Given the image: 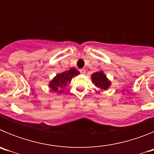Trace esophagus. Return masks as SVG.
<instances>
[{
	"instance_id": "esophagus-1",
	"label": "esophagus",
	"mask_w": 154,
	"mask_h": 154,
	"mask_svg": "<svg viewBox=\"0 0 154 154\" xmlns=\"http://www.w3.org/2000/svg\"><path fill=\"white\" fill-rule=\"evenodd\" d=\"M80 72H81L82 74H85V70L84 69H80Z\"/></svg>"
}]
</instances>
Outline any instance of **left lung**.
Wrapping results in <instances>:
<instances>
[{
  "label": "left lung",
  "instance_id": "8db88e82",
  "mask_svg": "<svg viewBox=\"0 0 154 154\" xmlns=\"http://www.w3.org/2000/svg\"><path fill=\"white\" fill-rule=\"evenodd\" d=\"M92 81L96 87L103 90H106L111 85V82L106 78V75L103 73V72H97L91 75Z\"/></svg>",
  "mask_w": 154,
  "mask_h": 154
}]
</instances>
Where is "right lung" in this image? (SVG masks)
<instances>
[{"instance_id": "1", "label": "right lung", "mask_w": 154, "mask_h": 154, "mask_svg": "<svg viewBox=\"0 0 154 154\" xmlns=\"http://www.w3.org/2000/svg\"><path fill=\"white\" fill-rule=\"evenodd\" d=\"M79 74V72L78 70H76L74 68L70 69L69 70L65 71L60 74H57L55 78L50 82L48 85L51 90L55 92L62 93L65 91L66 86L70 83L72 79L75 76L78 75Z\"/></svg>"}]
</instances>
